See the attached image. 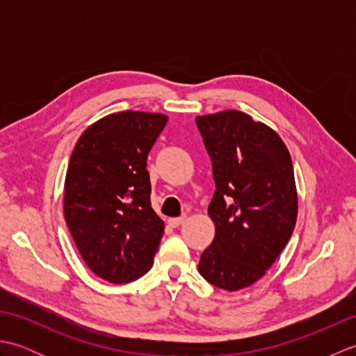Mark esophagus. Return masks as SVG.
<instances>
[{"label": "esophagus", "mask_w": 356, "mask_h": 356, "mask_svg": "<svg viewBox=\"0 0 356 356\" xmlns=\"http://www.w3.org/2000/svg\"><path fill=\"white\" fill-rule=\"evenodd\" d=\"M184 220H185V218H184V217H176V218H170V220H168V225L171 226V228H179V226L184 223Z\"/></svg>", "instance_id": "34e87169"}]
</instances>
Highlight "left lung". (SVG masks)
<instances>
[{
    "label": "left lung",
    "mask_w": 356,
    "mask_h": 356,
    "mask_svg": "<svg viewBox=\"0 0 356 356\" xmlns=\"http://www.w3.org/2000/svg\"><path fill=\"white\" fill-rule=\"evenodd\" d=\"M213 162L208 214L216 237L200 255V275L240 291L266 274L289 241L298 214L291 154L270 127L238 110L195 118Z\"/></svg>",
    "instance_id": "8db88e82"
}]
</instances>
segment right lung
I'll return each mask as SVG.
<instances>
[{"label":"right lung","instance_id":"add662e5","mask_svg":"<svg viewBox=\"0 0 356 356\" xmlns=\"http://www.w3.org/2000/svg\"><path fill=\"white\" fill-rule=\"evenodd\" d=\"M166 122L162 113H111L72 153L65 223L90 270L110 283L134 282L153 266L165 223L151 208L147 157Z\"/></svg>","mask_w":356,"mask_h":356}]
</instances>
